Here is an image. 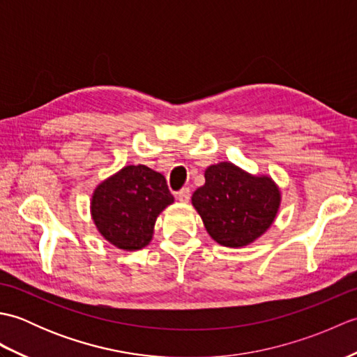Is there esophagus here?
Here are the masks:
<instances>
[{"mask_svg":"<svg viewBox=\"0 0 357 357\" xmlns=\"http://www.w3.org/2000/svg\"><path fill=\"white\" fill-rule=\"evenodd\" d=\"M190 196H192V192H190V188H188V187L181 188V190L176 193V198L181 202H188V201H190Z\"/></svg>","mask_w":357,"mask_h":357,"instance_id":"obj_1","label":"esophagus"}]
</instances>
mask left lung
Instances as JSON below:
<instances>
[{
    "label": "left lung",
    "mask_w": 357,
    "mask_h": 357,
    "mask_svg": "<svg viewBox=\"0 0 357 357\" xmlns=\"http://www.w3.org/2000/svg\"><path fill=\"white\" fill-rule=\"evenodd\" d=\"M192 202L218 244L244 247L275 221L280 195L270 178L221 162L206 170V184L193 193Z\"/></svg>",
    "instance_id": "left-lung-1"
}]
</instances>
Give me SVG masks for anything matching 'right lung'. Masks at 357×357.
I'll return each instance as SVG.
<instances>
[{
    "label": "right lung",
    "mask_w": 357,
    "mask_h": 357,
    "mask_svg": "<svg viewBox=\"0 0 357 357\" xmlns=\"http://www.w3.org/2000/svg\"><path fill=\"white\" fill-rule=\"evenodd\" d=\"M173 202L161 173L127 165L93 193L92 216L102 236L123 250L146 247L158 215Z\"/></svg>",
    "instance_id": "1"
}]
</instances>
